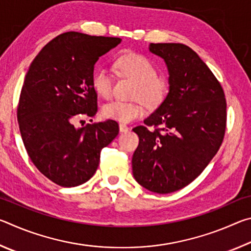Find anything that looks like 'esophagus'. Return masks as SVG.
<instances>
[{
    "label": "esophagus",
    "mask_w": 251,
    "mask_h": 251,
    "mask_svg": "<svg viewBox=\"0 0 251 251\" xmlns=\"http://www.w3.org/2000/svg\"><path fill=\"white\" fill-rule=\"evenodd\" d=\"M128 129H129L128 126H127L126 124H122V123H121V124H120V131H121V133H126V131Z\"/></svg>",
    "instance_id": "obj_1"
}]
</instances>
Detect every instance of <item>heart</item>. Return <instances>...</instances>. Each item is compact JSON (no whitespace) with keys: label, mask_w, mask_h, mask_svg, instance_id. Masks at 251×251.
I'll use <instances>...</instances> for the list:
<instances>
[{"label":"heart","mask_w":251,"mask_h":251,"mask_svg":"<svg viewBox=\"0 0 251 251\" xmlns=\"http://www.w3.org/2000/svg\"><path fill=\"white\" fill-rule=\"evenodd\" d=\"M114 67L123 77L134 80V99H141L151 107H157L166 99L171 83L166 76L157 74V67L151 58L138 52H127L118 56ZM92 86L100 96L107 99L112 94L113 76L104 67L92 75ZM145 114V105L140 100L133 101L110 100L101 107V115L107 120L129 123Z\"/></svg>","instance_id":"heart-1"}]
</instances>
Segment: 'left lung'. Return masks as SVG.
Returning a JSON list of instances; mask_svg holds the SVG:
<instances>
[{"mask_svg": "<svg viewBox=\"0 0 251 251\" xmlns=\"http://www.w3.org/2000/svg\"><path fill=\"white\" fill-rule=\"evenodd\" d=\"M150 50L166 62L171 90L145 125L133 128L139 137L133 175L151 192L169 194L196 179L217 154L227 103L218 79L188 46L151 43Z\"/></svg>", "mask_w": 251, "mask_h": 251, "instance_id": "8db88e82", "label": "left lung"}]
</instances>
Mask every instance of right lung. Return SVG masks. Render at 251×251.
Returning a JSON list of instances; mask_svg holds the SVG:
<instances>
[{
	"instance_id": "add662e5",
	"label": "right lung",
	"mask_w": 251,
	"mask_h": 251,
	"mask_svg": "<svg viewBox=\"0 0 251 251\" xmlns=\"http://www.w3.org/2000/svg\"><path fill=\"white\" fill-rule=\"evenodd\" d=\"M120 37L63 33L49 42L25 75L18 122L25 150L35 167L56 185L75 187L91 179L100 151L118 135L115 121L74 126L77 118L97 112L92 86L100 56Z\"/></svg>"
}]
</instances>
